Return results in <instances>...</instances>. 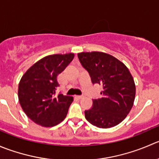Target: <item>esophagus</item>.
Segmentation results:
<instances>
[{
  "label": "esophagus",
  "mask_w": 159,
  "mask_h": 159,
  "mask_svg": "<svg viewBox=\"0 0 159 159\" xmlns=\"http://www.w3.org/2000/svg\"><path fill=\"white\" fill-rule=\"evenodd\" d=\"M83 96H82V95L76 96V98H78V99H81V98H83Z\"/></svg>",
  "instance_id": "1"
}]
</instances>
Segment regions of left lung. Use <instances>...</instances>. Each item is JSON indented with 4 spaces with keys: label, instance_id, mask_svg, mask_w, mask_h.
Segmentation results:
<instances>
[{
    "label": "left lung",
    "instance_id": "left-lung-1",
    "mask_svg": "<svg viewBox=\"0 0 159 159\" xmlns=\"http://www.w3.org/2000/svg\"><path fill=\"white\" fill-rule=\"evenodd\" d=\"M93 84L103 87L101 97L93 99L85 117L94 126L109 128L120 124L129 114L135 97V84L126 66L109 54L100 52L78 53Z\"/></svg>",
    "mask_w": 159,
    "mask_h": 159
}]
</instances>
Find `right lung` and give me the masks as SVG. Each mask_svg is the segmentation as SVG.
<instances>
[{
  "label": "right lung",
  "mask_w": 159,
  "mask_h": 159,
  "mask_svg": "<svg viewBox=\"0 0 159 159\" xmlns=\"http://www.w3.org/2000/svg\"><path fill=\"white\" fill-rule=\"evenodd\" d=\"M73 53L44 57L30 67L18 85V99L26 115L43 127H53L66 118L73 98L56 93L57 76L73 61Z\"/></svg>",
  "instance_id": "right-lung-1"
}]
</instances>
